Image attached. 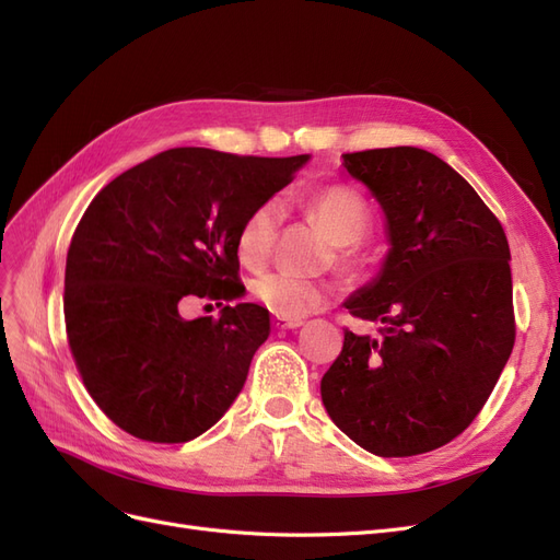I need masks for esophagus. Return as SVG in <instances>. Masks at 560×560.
Returning a JSON list of instances; mask_svg holds the SVG:
<instances>
[{
  "label": "esophagus",
  "mask_w": 560,
  "mask_h": 560,
  "mask_svg": "<svg viewBox=\"0 0 560 560\" xmlns=\"http://www.w3.org/2000/svg\"><path fill=\"white\" fill-rule=\"evenodd\" d=\"M273 325H276V329H296L303 325V322L294 319V317H276Z\"/></svg>",
  "instance_id": "34e87169"
}]
</instances>
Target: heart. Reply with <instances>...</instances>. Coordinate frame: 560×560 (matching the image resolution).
Listing matches in <instances>:
<instances>
[{
  "mask_svg": "<svg viewBox=\"0 0 560 560\" xmlns=\"http://www.w3.org/2000/svg\"><path fill=\"white\" fill-rule=\"evenodd\" d=\"M308 206L338 243V259L343 264L358 259V243L366 238L371 224H374V214H371L364 196L352 186L334 184L313 194ZM280 222L282 208L276 198H268L249 210L238 229V238H235V249L245 266L257 268L270 257ZM252 294L273 315L296 319L325 306L329 292L322 282L301 278L290 270H268L252 282Z\"/></svg>",
  "mask_w": 560,
  "mask_h": 560,
  "instance_id": "1",
  "label": "heart"
}]
</instances>
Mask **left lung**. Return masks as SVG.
Wrapping results in <instances>:
<instances>
[{
    "instance_id": "1",
    "label": "left lung",
    "mask_w": 560,
    "mask_h": 560,
    "mask_svg": "<svg viewBox=\"0 0 560 560\" xmlns=\"http://www.w3.org/2000/svg\"><path fill=\"white\" fill-rule=\"evenodd\" d=\"M343 165L378 198L393 249L346 301L378 336L343 331L322 401L369 453H428L471 425L512 354L510 243L467 179L425 149L352 151Z\"/></svg>"
}]
</instances>
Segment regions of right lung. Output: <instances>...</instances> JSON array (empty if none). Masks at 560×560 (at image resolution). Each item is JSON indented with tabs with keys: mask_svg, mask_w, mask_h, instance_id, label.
I'll return each instance as SVG.
<instances>
[{
	"mask_svg": "<svg viewBox=\"0 0 560 560\" xmlns=\"http://www.w3.org/2000/svg\"><path fill=\"white\" fill-rule=\"evenodd\" d=\"M306 161L177 147L91 200L67 249L65 329L83 385L114 425L184 444L238 397L268 338V311L238 303L217 319H184L179 308L191 299L222 306L245 290L243 219Z\"/></svg>",
	"mask_w": 560,
	"mask_h": 560,
	"instance_id": "add662e5",
	"label": "right lung"
}]
</instances>
